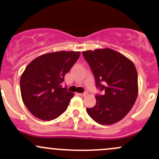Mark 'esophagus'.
Segmentation results:
<instances>
[{
    "mask_svg": "<svg viewBox=\"0 0 159 159\" xmlns=\"http://www.w3.org/2000/svg\"><path fill=\"white\" fill-rule=\"evenodd\" d=\"M79 94L80 96H81V97H86L87 95H88V92H85V93H78Z\"/></svg>",
    "mask_w": 159,
    "mask_h": 159,
    "instance_id": "obj_1",
    "label": "esophagus"
}]
</instances>
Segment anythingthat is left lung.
Wrapping results in <instances>:
<instances>
[{"label":"left lung","instance_id":"obj_1","mask_svg":"<svg viewBox=\"0 0 159 159\" xmlns=\"http://www.w3.org/2000/svg\"><path fill=\"white\" fill-rule=\"evenodd\" d=\"M103 95L87 112L96 122L109 125L121 121L130 111L138 95V76L135 66L123 54L110 48L83 51Z\"/></svg>","mask_w":159,"mask_h":159}]
</instances>
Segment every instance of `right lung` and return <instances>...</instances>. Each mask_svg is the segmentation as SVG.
I'll list each match as a JSON object with an SVG mask.
<instances>
[{
  "label": "right lung",
  "mask_w": 159,
  "mask_h": 159,
  "mask_svg": "<svg viewBox=\"0 0 159 159\" xmlns=\"http://www.w3.org/2000/svg\"><path fill=\"white\" fill-rule=\"evenodd\" d=\"M80 51H58L33 60L20 78L22 101L34 117L51 121L64 112L74 93L62 88L64 77L79 58Z\"/></svg>",
  "instance_id": "obj_1"
}]
</instances>
